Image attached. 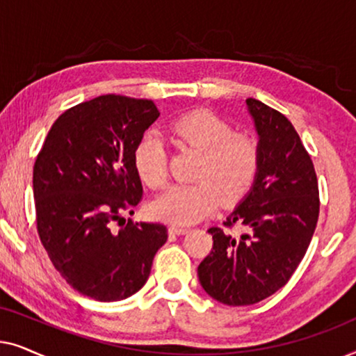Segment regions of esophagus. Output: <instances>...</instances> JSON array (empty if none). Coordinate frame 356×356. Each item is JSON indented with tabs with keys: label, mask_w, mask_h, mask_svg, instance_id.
Here are the masks:
<instances>
[{
	"label": "esophagus",
	"mask_w": 356,
	"mask_h": 356,
	"mask_svg": "<svg viewBox=\"0 0 356 356\" xmlns=\"http://www.w3.org/2000/svg\"><path fill=\"white\" fill-rule=\"evenodd\" d=\"M168 232L172 233V235H184V233H188L189 230H188V228H183V227H170Z\"/></svg>",
	"instance_id": "1"
}]
</instances>
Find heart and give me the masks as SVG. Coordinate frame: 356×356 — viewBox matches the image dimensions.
Listing matches in <instances>:
<instances>
[{
	"label": "heart",
	"instance_id": "heart-1",
	"mask_svg": "<svg viewBox=\"0 0 356 356\" xmlns=\"http://www.w3.org/2000/svg\"><path fill=\"white\" fill-rule=\"evenodd\" d=\"M175 143L201 154L191 184H173L149 206L150 216L173 225H191L223 204L238 202L250 193L259 172V147L246 134H233L227 121L211 111L194 110L170 123ZM134 170L145 186L167 181V155L162 140L145 134L133 154Z\"/></svg>",
	"mask_w": 356,
	"mask_h": 356
}]
</instances>
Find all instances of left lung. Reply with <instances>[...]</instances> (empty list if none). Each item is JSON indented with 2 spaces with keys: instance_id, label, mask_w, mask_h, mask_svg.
<instances>
[{
  "instance_id": "obj_1",
  "label": "left lung",
  "mask_w": 356,
  "mask_h": 356,
  "mask_svg": "<svg viewBox=\"0 0 356 356\" xmlns=\"http://www.w3.org/2000/svg\"><path fill=\"white\" fill-rule=\"evenodd\" d=\"M246 106L257 134L259 172L223 222L243 233L209 228L213 246L197 267L206 293L228 306L259 303L282 289L303 259L319 216L314 165L293 124L256 99Z\"/></svg>"
}]
</instances>
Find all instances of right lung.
<instances>
[{
  "label": "right lung",
  "instance_id": "1",
  "mask_svg": "<svg viewBox=\"0 0 356 356\" xmlns=\"http://www.w3.org/2000/svg\"><path fill=\"white\" fill-rule=\"evenodd\" d=\"M160 116L154 102L100 95L66 110L33 165L37 230L63 279L97 301H120L147 282L167 227L111 223L138 206L143 184L133 154Z\"/></svg>",
  "mask_w": 356,
  "mask_h": 356
}]
</instances>
